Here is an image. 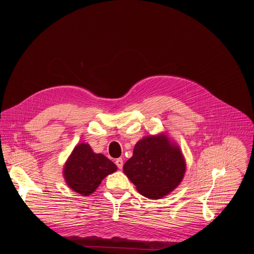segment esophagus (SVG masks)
Masks as SVG:
<instances>
[{
    "label": "esophagus",
    "instance_id": "esophagus-1",
    "mask_svg": "<svg viewBox=\"0 0 254 254\" xmlns=\"http://www.w3.org/2000/svg\"><path fill=\"white\" fill-rule=\"evenodd\" d=\"M116 165L118 166V168H119V169H123V166H124V160H123L122 158L117 159V161H116Z\"/></svg>",
    "mask_w": 254,
    "mask_h": 254
}]
</instances>
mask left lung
Masks as SVG:
<instances>
[{
  "label": "left lung",
  "mask_w": 254,
  "mask_h": 254,
  "mask_svg": "<svg viewBox=\"0 0 254 254\" xmlns=\"http://www.w3.org/2000/svg\"><path fill=\"white\" fill-rule=\"evenodd\" d=\"M186 160L180 147L165 132L140 138L132 157L124 165V173L142 196L161 199L182 182Z\"/></svg>",
  "instance_id": "1"
}]
</instances>
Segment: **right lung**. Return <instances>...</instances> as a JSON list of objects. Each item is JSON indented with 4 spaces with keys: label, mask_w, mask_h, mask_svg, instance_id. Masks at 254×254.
I'll return each mask as SVG.
<instances>
[{
    "label": "right lung",
    "mask_w": 254,
    "mask_h": 254,
    "mask_svg": "<svg viewBox=\"0 0 254 254\" xmlns=\"http://www.w3.org/2000/svg\"><path fill=\"white\" fill-rule=\"evenodd\" d=\"M117 170L118 167L110 159L94 153L89 143L80 142L65 162L62 174L71 190L81 196H89L106 176Z\"/></svg>",
    "instance_id": "obj_1"
}]
</instances>
